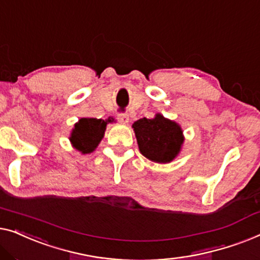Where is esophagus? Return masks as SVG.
Wrapping results in <instances>:
<instances>
[{"mask_svg": "<svg viewBox=\"0 0 260 260\" xmlns=\"http://www.w3.org/2000/svg\"><path fill=\"white\" fill-rule=\"evenodd\" d=\"M116 119H118V121L121 123H127L129 121V116L127 115L126 113H120V114H118V116H116Z\"/></svg>", "mask_w": 260, "mask_h": 260, "instance_id": "34e87169", "label": "esophagus"}]
</instances>
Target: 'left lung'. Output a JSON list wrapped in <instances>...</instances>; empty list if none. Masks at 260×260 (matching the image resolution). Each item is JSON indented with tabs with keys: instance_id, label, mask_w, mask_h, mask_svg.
Listing matches in <instances>:
<instances>
[{
	"instance_id": "left-lung-1",
	"label": "left lung",
	"mask_w": 260,
	"mask_h": 260,
	"mask_svg": "<svg viewBox=\"0 0 260 260\" xmlns=\"http://www.w3.org/2000/svg\"><path fill=\"white\" fill-rule=\"evenodd\" d=\"M133 128L141 154L154 162L172 161L184 141L180 127L161 114H156L154 119L138 120Z\"/></svg>"
}]
</instances>
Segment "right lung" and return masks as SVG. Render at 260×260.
I'll return each instance as SVG.
<instances>
[{"instance_id": "1", "label": "right lung", "mask_w": 260, "mask_h": 260, "mask_svg": "<svg viewBox=\"0 0 260 260\" xmlns=\"http://www.w3.org/2000/svg\"><path fill=\"white\" fill-rule=\"evenodd\" d=\"M112 121V120H108ZM107 121L95 118H82L73 129L71 141L82 153L93 152L104 137Z\"/></svg>"}]
</instances>
